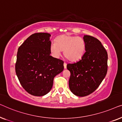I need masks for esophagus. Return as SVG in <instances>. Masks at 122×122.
Returning a JSON list of instances; mask_svg holds the SVG:
<instances>
[{"mask_svg": "<svg viewBox=\"0 0 122 122\" xmlns=\"http://www.w3.org/2000/svg\"><path fill=\"white\" fill-rule=\"evenodd\" d=\"M63 66H64V68H66V67H67V63L66 62H64V63H63Z\"/></svg>", "mask_w": 122, "mask_h": 122, "instance_id": "34e87169", "label": "esophagus"}]
</instances>
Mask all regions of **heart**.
<instances>
[{
    "mask_svg": "<svg viewBox=\"0 0 122 122\" xmlns=\"http://www.w3.org/2000/svg\"><path fill=\"white\" fill-rule=\"evenodd\" d=\"M50 51L55 56H60L63 51L65 57L70 61L80 60L85 52L86 44L81 37L77 36L62 35L50 46Z\"/></svg>",
    "mask_w": 122,
    "mask_h": 122,
    "instance_id": "b5f03b06",
    "label": "heart"
}]
</instances>
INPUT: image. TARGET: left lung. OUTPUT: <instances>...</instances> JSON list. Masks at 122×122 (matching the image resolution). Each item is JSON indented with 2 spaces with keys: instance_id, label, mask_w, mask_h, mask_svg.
I'll return each instance as SVG.
<instances>
[{
  "instance_id": "1",
  "label": "left lung",
  "mask_w": 122,
  "mask_h": 122,
  "mask_svg": "<svg viewBox=\"0 0 122 122\" xmlns=\"http://www.w3.org/2000/svg\"><path fill=\"white\" fill-rule=\"evenodd\" d=\"M86 52L81 59L67 65L71 73L69 87L75 95L85 97L93 93L107 72V52L100 41L85 35Z\"/></svg>"
}]
</instances>
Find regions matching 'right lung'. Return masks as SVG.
Segmentation results:
<instances>
[{
    "mask_svg": "<svg viewBox=\"0 0 122 122\" xmlns=\"http://www.w3.org/2000/svg\"><path fill=\"white\" fill-rule=\"evenodd\" d=\"M51 35H30L19 47L15 72L20 84L30 95L42 96L50 91L54 78L63 70V61L50 56Z\"/></svg>",
    "mask_w": 122,
    "mask_h": 122,
    "instance_id": "1",
    "label": "right lung"
}]
</instances>
